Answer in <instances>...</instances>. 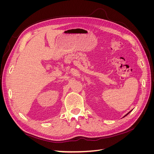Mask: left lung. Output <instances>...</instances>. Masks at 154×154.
<instances>
[{"label": "left lung", "mask_w": 154, "mask_h": 154, "mask_svg": "<svg viewBox=\"0 0 154 154\" xmlns=\"http://www.w3.org/2000/svg\"><path fill=\"white\" fill-rule=\"evenodd\" d=\"M130 112H131V111H130ZM130 112H128V113H127V114H126V115H125V116H124V117H125V116H127V115H128V114H129V113H130ZM124 117H123V118H124Z\"/></svg>", "instance_id": "8db88e82"}]
</instances>
